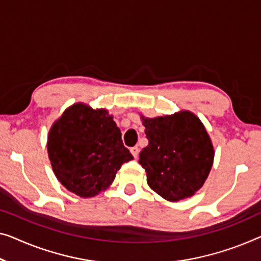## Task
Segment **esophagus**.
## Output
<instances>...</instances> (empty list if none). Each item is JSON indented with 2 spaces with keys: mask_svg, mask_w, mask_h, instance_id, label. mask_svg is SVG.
<instances>
[{
  "mask_svg": "<svg viewBox=\"0 0 261 261\" xmlns=\"http://www.w3.org/2000/svg\"><path fill=\"white\" fill-rule=\"evenodd\" d=\"M130 151H131V153H132V155H134L135 158H137V157H138V152H139L138 146H134V147H131Z\"/></svg>",
  "mask_w": 261,
  "mask_h": 261,
  "instance_id": "obj_1",
  "label": "esophagus"
}]
</instances>
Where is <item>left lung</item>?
Here are the masks:
<instances>
[{"label":"left lung","instance_id":"left-lung-1","mask_svg":"<svg viewBox=\"0 0 261 261\" xmlns=\"http://www.w3.org/2000/svg\"><path fill=\"white\" fill-rule=\"evenodd\" d=\"M149 144L139 153L147 184L169 201L192 197L211 171L215 150L203 123L190 111L146 118Z\"/></svg>","mask_w":261,"mask_h":261}]
</instances>
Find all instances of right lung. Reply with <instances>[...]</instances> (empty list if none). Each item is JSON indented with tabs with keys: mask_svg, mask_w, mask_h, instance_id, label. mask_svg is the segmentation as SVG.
Segmentation results:
<instances>
[{
	"mask_svg": "<svg viewBox=\"0 0 261 261\" xmlns=\"http://www.w3.org/2000/svg\"><path fill=\"white\" fill-rule=\"evenodd\" d=\"M46 146L57 179L83 198L108 189L122 164L134 159L114 117L83 103L69 107L53 124Z\"/></svg>",
	"mask_w": 261,
	"mask_h": 261,
	"instance_id": "right-lung-1",
	"label": "right lung"
}]
</instances>
